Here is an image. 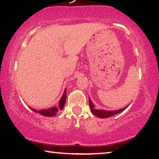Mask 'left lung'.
<instances>
[{"label":"left lung","instance_id":"obj_1","mask_svg":"<svg viewBox=\"0 0 159 159\" xmlns=\"http://www.w3.org/2000/svg\"><path fill=\"white\" fill-rule=\"evenodd\" d=\"M89 107L91 109V112H93L95 116H96L98 118H109L111 117V116H115V115L119 113V112H122V111L125 110L126 108L127 107H124L123 109H121V110H115V111H107V110H96L94 104H93L90 98H89Z\"/></svg>","mask_w":159,"mask_h":159}]
</instances>
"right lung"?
Listing matches in <instances>:
<instances>
[{
	"label": "right lung",
	"instance_id": "add662e5",
	"mask_svg": "<svg viewBox=\"0 0 159 159\" xmlns=\"http://www.w3.org/2000/svg\"><path fill=\"white\" fill-rule=\"evenodd\" d=\"M66 89H65L64 94H63V96L61 97L60 102H59V105L58 106V107H52L50 109H48V110H40V111H37L35 109H32V110L34 111L35 112H38L42 116H56L57 112L58 111L62 110L63 107H64L65 103H66Z\"/></svg>",
	"mask_w": 159,
	"mask_h": 159
}]
</instances>
